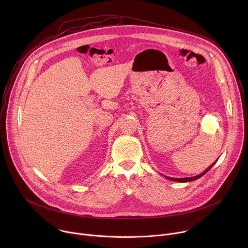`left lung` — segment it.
Returning a JSON list of instances; mask_svg holds the SVG:
<instances>
[{
    "mask_svg": "<svg viewBox=\"0 0 248 248\" xmlns=\"http://www.w3.org/2000/svg\"><path fill=\"white\" fill-rule=\"evenodd\" d=\"M218 161V160H217ZM216 161V162H217ZM216 162L215 163H213L212 164L210 167H208L203 172H201L200 174H198V175H195V176H191V178H182V179H176V178H170V176H166V179H168V180H170V181H172V182H178V183H189V182H192V181H196V180H198L199 178H201L202 175H204L212 167H213L215 164H216Z\"/></svg>",
    "mask_w": 248,
    "mask_h": 248,
    "instance_id": "left-lung-1",
    "label": "left lung"
}]
</instances>
